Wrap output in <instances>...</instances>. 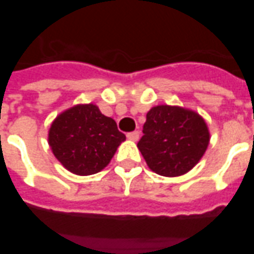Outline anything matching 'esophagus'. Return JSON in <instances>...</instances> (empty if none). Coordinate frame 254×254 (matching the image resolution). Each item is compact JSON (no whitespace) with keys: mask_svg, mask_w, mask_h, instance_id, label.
<instances>
[{"mask_svg":"<svg viewBox=\"0 0 254 254\" xmlns=\"http://www.w3.org/2000/svg\"><path fill=\"white\" fill-rule=\"evenodd\" d=\"M138 136H140V133H138L137 130H134V132H129L127 134V137L129 138V140H133V141H137Z\"/></svg>","mask_w":254,"mask_h":254,"instance_id":"34e87169","label":"esophagus"}]
</instances>
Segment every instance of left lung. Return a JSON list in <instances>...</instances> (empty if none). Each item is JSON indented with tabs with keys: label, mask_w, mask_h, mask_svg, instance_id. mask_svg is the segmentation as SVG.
Masks as SVG:
<instances>
[{
	"label": "left lung",
	"mask_w": 254,
	"mask_h": 254,
	"mask_svg": "<svg viewBox=\"0 0 254 254\" xmlns=\"http://www.w3.org/2000/svg\"><path fill=\"white\" fill-rule=\"evenodd\" d=\"M209 143L205 121L197 113L177 106H156L147 113L137 147L156 174L178 177L201 159Z\"/></svg>",
	"instance_id": "obj_1"
}]
</instances>
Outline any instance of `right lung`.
I'll return each instance as SVG.
<instances>
[{
	"mask_svg": "<svg viewBox=\"0 0 254 254\" xmlns=\"http://www.w3.org/2000/svg\"><path fill=\"white\" fill-rule=\"evenodd\" d=\"M124 140L125 134L118 130L116 121L92 103L64 111L49 130L54 156L77 176H91L105 169Z\"/></svg>",
	"mask_w": 254,
	"mask_h": 254,
	"instance_id": "obj_1",
	"label": "right lung"
}]
</instances>
